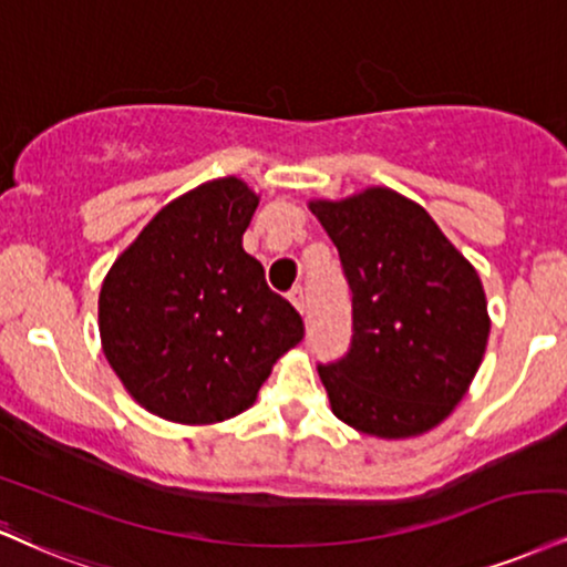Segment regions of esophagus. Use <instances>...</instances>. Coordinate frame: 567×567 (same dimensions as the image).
Masks as SVG:
<instances>
[{
	"mask_svg": "<svg viewBox=\"0 0 567 567\" xmlns=\"http://www.w3.org/2000/svg\"><path fill=\"white\" fill-rule=\"evenodd\" d=\"M288 298H290V303L296 306L298 311H301V313L306 311V296H303V288H301V285H296V288L290 290V296H288Z\"/></svg>",
	"mask_w": 567,
	"mask_h": 567,
	"instance_id": "esophagus-1",
	"label": "esophagus"
}]
</instances>
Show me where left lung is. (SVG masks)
<instances>
[{
	"label": "left lung",
	"instance_id": "left-lung-1",
	"mask_svg": "<svg viewBox=\"0 0 567 567\" xmlns=\"http://www.w3.org/2000/svg\"><path fill=\"white\" fill-rule=\"evenodd\" d=\"M351 290V343L319 364L332 412L378 439L431 431L460 404L488 340L475 269L417 203L372 187L311 203Z\"/></svg>",
	"mask_w": 567,
	"mask_h": 567
}]
</instances>
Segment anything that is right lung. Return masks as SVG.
<instances>
[{"instance_id":"obj_1","label":"right lung","mask_w":567,"mask_h":567,"mask_svg":"<svg viewBox=\"0 0 567 567\" xmlns=\"http://www.w3.org/2000/svg\"><path fill=\"white\" fill-rule=\"evenodd\" d=\"M258 197L227 176L168 203L105 277L102 349L147 412L184 425L240 414L303 319L243 250Z\"/></svg>"}]
</instances>
